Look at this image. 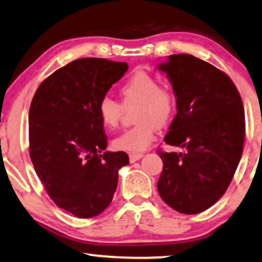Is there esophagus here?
I'll return each mask as SVG.
<instances>
[{"label":"esophagus","instance_id":"obj_1","mask_svg":"<svg viewBox=\"0 0 262 262\" xmlns=\"http://www.w3.org/2000/svg\"><path fill=\"white\" fill-rule=\"evenodd\" d=\"M142 153H130V155H129V162L130 163H135V162H138L139 159L140 158H142Z\"/></svg>","mask_w":262,"mask_h":262}]
</instances>
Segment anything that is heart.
Instances as JSON below:
<instances>
[{
	"mask_svg": "<svg viewBox=\"0 0 262 262\" xmlns=\"http://www.w3.org/2000/svg\"><path fill=\"white\" fill-rule=\"evenodd\" d=\"M122 104L110 97H103L98 103L102 123L109 129L120 124L125 107L137 104V125L127 129L114 139L113 146L118 151L139 153L148 148L156 138L157 125L162 127L171 120L176 111V98L171 90L159 86L158 79L145 72H138L120 87Z\"/></svg>",
	"mask_w": 262,
	"mask_h": 262,
	"instance_id": "1",
	"label": "heart"
}]
</instances>
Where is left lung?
Here are the masks:
<instances>
[{"mask_svg":"<svg viewBox=\"0 0 262 262\" xmlns=\"http://www.w3.org/2000/svg\"><path fill=\"white\" fill-rule=\"evenodd\" d=\"M158 68L171 81L177 105L164 141L186 152L158 151L157 188L173 210L196 214L222 198L235 175L245 144L243 103L224 72L193 55H170Z\"/></svg>","mask_w":262,"mask_h":262,"instance_id":"obj_1","label":"left lung"}]
</instances>
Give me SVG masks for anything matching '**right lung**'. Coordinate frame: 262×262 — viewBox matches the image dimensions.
I'll list each match as a JSON object with an SVG mask.
<instances>
[{
  "label": "right lung",
  "instance_id": "1",
  "mask_svg": "<svg viewBox=\"0 0 262 262\" xmlns=\"http://www.w3.org/2000/svg\"><path fill=\"white\" fill-rule=\"evenodd\" d=\"M128 64L86 57L48 76L34 93L29 114L30 157L51 200L78 218L109 206L125 152H107L99 100Z\"/></svg>",
  "mask_w": 262,
  "mask_h": 262
}]
</instances>
